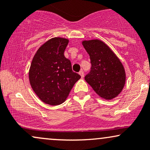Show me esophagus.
<instances>
[{"mask_svg":"<svg viewBox=\"0 0 150 150\" xmlns=\"http://www.w3.org/2000/svg\"><path fill=\"white\" fill-rule=\"evenodd\" d=\"M79 74H80V75L81 77H84V72L82 71V70H80V71L79 72Z\"/></svg>","mask_w":150,"mask_h":150,"instance_id":"1","label":"esophagus"}]
</instances>
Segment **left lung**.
I'll use <instances>...</instances> for the list:
<instances>
[{
	"mask_svg": "<svg viewBox=\"0 0 150 150\" xmlns=\"http://www.w3.org/2000/svg\"><path fill=\"white\" fill-rule=\"evenodd\" d=\"M82 44L89 55L92 64L90 73L85 77L86 82L105 100L118 97L126 80L125 68L119 58L99 39L84 40Z\"/></svg>",
	"mask_w": 150,
	"mask_h": 150,
	"instance_id": "obj_1",
	"label": "left lung"
}]
</instances>
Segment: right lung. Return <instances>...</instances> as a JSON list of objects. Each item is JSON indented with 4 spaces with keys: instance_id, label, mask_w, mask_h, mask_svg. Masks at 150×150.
Instances as JSON below:
<instances>
[{
    "instance_id": "1",
    "label": "right lung",
    "mask_w": 150,
    "mask_h": 150,
    "mask_svg": "<svg viewBox=\"0 0 150 150\" xmlns=\"http://www.w3.org/2000/svg\"><path fill=\"white\" fill-rule=\"evenodd\" d=\"M69 40L54 37L42 44L34 54L29 80L37 97L45 104L63 103L80 75L72 70L70 61L64 56Z\"/></svg>"
}]
</instances>
